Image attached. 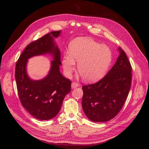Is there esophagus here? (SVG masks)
<instances>
[{"mask_svg": "<svg viewBox=\"0 0 149 149\" xmlns=\"http://www.w3.org/2000/svg\"><path fill=\"white\" fill-rule=\"evenodd\" d=\"M78 86V84L76 82H73L71 83V88L72 89H74Z\"/></svg>", "mask_w": 149, "mask_h": 149, "instance_id": "34e87169", "label": "esophagus"}]
</instances>
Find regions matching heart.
I'll return each instance as SVG.
<instances>
[{
	"instance_id": "b5f03b06",
	"label": "heart",
	"mask_w": 149,
	"mask_h": 149,
	"mask_svg": "<svg viewBox=\"0 0 149 149\" xmlns=\"http://www.w3.org/2000/svg\"><path fill=\"white\" fill-rule=\"evenodd\" d=\"M112 58L110 49L88 38H78L71 42L70 54L63 59L65 73L70 75L78 62V73L83 80L93 82L100 79L109 66Z\"/></svg>"
}]
</instances>
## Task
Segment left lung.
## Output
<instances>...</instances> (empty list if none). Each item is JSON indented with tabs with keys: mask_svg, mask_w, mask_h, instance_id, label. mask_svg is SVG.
<instances>
[{
	"mask_svg": "<svg viewBox=\"0 0 149 149\" xmlns=\"http://www.w3.org/2000/svg\"><path fill=\"white\" fill-rule=\"evenodd\" d=\"M113 67L98 82L83 86L82 107L91 120L104 123L118 114L127 99L132 81V66L124 50Z\"/></svg>",
	"mask_w": 149,
	"mask_h": 149,
	"instance_id": "obj_1",
	"label": "left lung"
}]
</instances>
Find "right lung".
I'll return each instance as SVG.
<instances>
[{"mask_svg":"<svg viewBox=\"0 0 149 149\" xmlns=\"http://www.w3.org/2000/svg\"><path fill=\"white\" fill-rule=\"evenodd\" d=\"M61 30L53 31L31 42L26 47L16 63L15 77L22 105L34 118L49 120L59 112L63 101L71 91V81L60 71L61 54L54 42ZM49 53L53 56L49 74L41 80H31L26 74V67L30 57Z\"/></svg>","mask_w":149,"mask_h":149,"instance_id":"right-lung-1","label":"right lung"}]
</instances>
